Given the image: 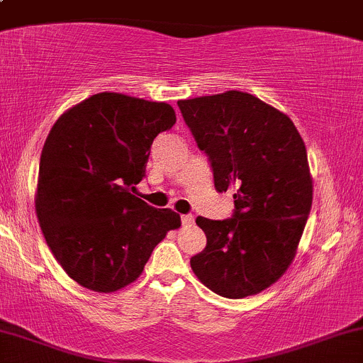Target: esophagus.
Segmentation results:
<instances>
[{"instance_id":"1","label":"esophagus","mask_w":363,"mask_h":363,"mask_svg":"<svg viewBox=\"0 0 363 363\" xmlns=\"http://www.w3.org/2000/svg\"><path fill=\"white\" fill-rule=\"evenodd\" d=\"M181 222H182V225H191L194 222V217L191 213L181 215Z\"/></svg>"}]
</instances>
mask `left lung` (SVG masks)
Instances as JSON below:
<instances>
[{
  "label": "left lung",
  "instance_id": "left-lung-1",
  "mask_svg": "<svg viewBox=\"0 0 363 363\" xmlns=\"http://www.w3.org/2000/svg\"><path fill=\"white\" fill-rule=\"evenodd\" d=\"M218 193L233 191V217H198L206 246L191 269L213 293L245 298L291 264L312 208L306 148L288 115L241 91L177 101Z\"/></svg>",
  "mask_w": 363,
  "mask_h": 363
}]
</instances>
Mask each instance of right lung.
I'll return each mask as SVG.
<instances>
[{"label":"right lung","instance_id":"right-lung-1","mask_svg":"<svg viewBox=\"0 0 363 363\" xmlns=\"http://www.w3.org/2000/svg\"><path fill=\"white\" fill-rule=\"evenodd\" d=\"M175 123L167 103L99 93L51 127L39 162L35 212L62 269L98 293L141 276L181 217L134 196L153 139Z\"/></svg>","mask_w":363,"mask_h":363}]
</instances>
